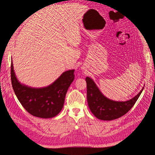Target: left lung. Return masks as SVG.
Segmentation results:
<instances>
[{
	"label": "left lung",
	"mask_w": 155,
	"mask_h": 155,
	"mask_svg": "<svg viewBox=\"0 0 155 155\" xmlns=\"http://www.w3.org/2000/svg\"><path fill=\"white\" fill-rule=\"evenodd\" d=\"M87 101L92 113L97 118L110 121L120 118L127 112L135 104L141 94L143 88L134 97L125 101H118L109 99L105 96L95 82L91 78L87 77Z\"/></svg>",
	"instance_id": "1"
}]
</instances>
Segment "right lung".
<instances>
[{"label":"right lung","instance_id":"right-lung-1","mask_svg":"<svg viewBox=\"0 0 155 155\" xmlns=\"http://www.w3.org/2000/svg\"><path fill=\"white\" fill-rule=\"evenodd\" d=\"M74 70L64 72L48 86L29 87L18 80L12 60L11 79L15 95L22 107L35 117L51 118L62 110L68 87L74 79Z\"/></svg>","mask_w":155,"mask_h":155}]
</instances>
